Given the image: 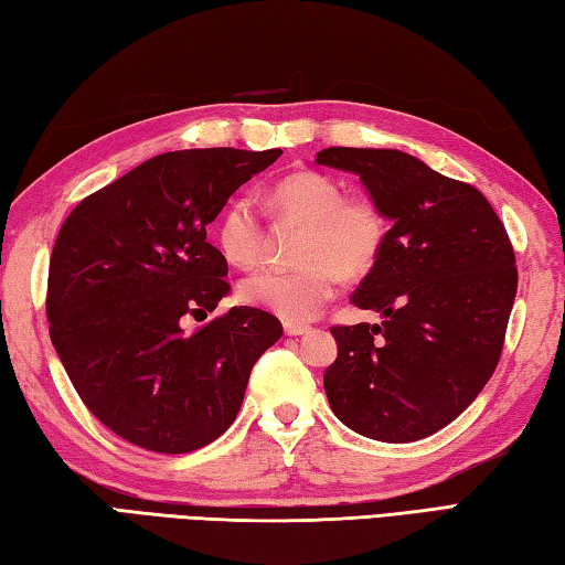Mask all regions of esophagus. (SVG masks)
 Wrapping results in <instances>:
<instances>
[{
    "instance_id": "1",
    "label": "esophagus",
    "mask_w": 565,
    "mask_h": 565,
    "mask_svg": "<svg viewBox=\"0 0 565 565\" xmlns=\"http://www.w3.org/2000/svg\"><path fill=\"white\" fill-rule=\"evenodd\" d=\"M282 329H285L287 337H302V334L310 332V324H302V322H285Z\"/></svg>"
}]
</instances>
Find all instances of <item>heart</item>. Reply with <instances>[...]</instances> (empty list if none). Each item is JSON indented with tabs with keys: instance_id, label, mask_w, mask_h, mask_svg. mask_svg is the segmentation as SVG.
Wrapping results in <instances>:
<instances>
[{
	"instance_id": "1",
	"label": "heart",
	"mask_w": 565,
	"mask_h": 565,
	"mask_svg": "<svg viewBox=\"0 0 565 565\" xmlns=\"http://www.w3.org/2000/svg\"><path fill=\"white\" fill-rule=\"evenodd\" d=\"M268 206L280 226H300L290 270H258L241 282V297L253 307L307 322L332 300L339 278H364L388 241V218L369 196H344L334 177L302 169L278 179ZM216 241L226 260L253 268L268 253V231L250 196H236L221 211Z\"/></svg>"
}]
</instances>
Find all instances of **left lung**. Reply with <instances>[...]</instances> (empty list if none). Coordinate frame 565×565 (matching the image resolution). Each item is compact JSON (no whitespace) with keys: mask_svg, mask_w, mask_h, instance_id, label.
I'll return each instance as SVG.
<instances>
[{"mask_svg":"<svg viewBox=\"0 0 565 565\" xmlns=\"http://www.w3.org/2000/svg\"><path fill=\"white\" fill-rule=\"evenodd\" d=\"M317 164L361 179L391 221L351 302L381 324L332 327L324 391L347 428L381 443L438 433L480 396L516 297L514 248L475 186L398 150L329 147Z\"/></svg>","mask_w":565,"mask_h":565,"instance_id":"1","label":"left lung"}]
</instances>
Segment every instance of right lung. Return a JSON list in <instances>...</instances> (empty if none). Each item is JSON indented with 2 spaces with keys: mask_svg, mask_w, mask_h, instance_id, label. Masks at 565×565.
Returning a JSON list of instances; mask_svg holds the SVG:
<instances>
[{
  "mask_svg": "<svg viewBox=\"0 0 565 565\" xmlns=\"http://www.w3.org/2000/svg\"><path fill=\"white\" fill-rule=\"evenodd\" d=\"M280 154H157L63 221L49 265L51 342L88 411L137 448L182 455L214 443L236 420L253 364L282 337L258 307L184 329L231 292L206 226Z\"/></svg>",
  "mask_w": 565,
  "mask_h": 565,
  "instance_id": "add662e5",
  "label": "right lung"
}]
</instances>
